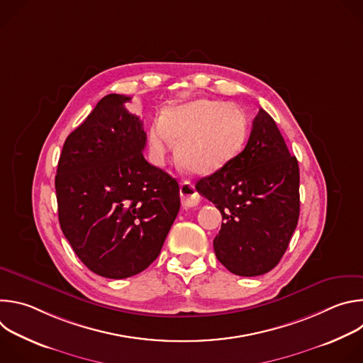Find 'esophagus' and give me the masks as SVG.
I'll return each instance as SVG.
<instances>
[{
    "label": "esophagus",
    "instance_id": "1",
    "mask_svg": "<svg viewBox=\"0 0 363 363\" xmlns=\"http://www.w3.org/2000/svg\"><path fill=\"white\" fill-rule=\"evenodd\" d=\"M179 192H181L182 205L185 206V208H194V206H196L201 201V196H199L195 185L191 181L181 182Z\"/></svg>",
    "mask_w": 363,
    "mask_h": 363
}]
</instances>
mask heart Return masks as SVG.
<instances>
[{
  "instance_id": "heart-1",
  "label": "heart",
  "mask_w": 363,
  "mask_h": 363,
  "mask_svg": "<svg viewBox=\"0 0 363 363\" xmlns=\"http://www.w3.org/2000/svg\"><path fill=\"white\" fill-rule=\"evenodd\" d=\"M248 123L241 109L218 100H194L165 111L146 129L149 157L164 165L174 142L178 162L189 172L210 174L241 152Z\"/></svg>"
}]
</instances>
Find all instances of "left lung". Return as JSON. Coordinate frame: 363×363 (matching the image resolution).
Masks as SVG:
<instances>
[{"label": "left lung", "instance_id": "obj_1", "mask_svg": "<svg viewBox=\"0 0 363 363\" xmlns=\"http://www.w3.org/2000/svg\"><path fill=\"white\" fill-rule=\"evenodd\" d=\"M298 164L263 109L252 121L242 152L196 191L216 203L224 223L214 238L218 262L231 273L254 277L281 260L300 213Z\"/></svg>", "mask_w": 363, "mask_h": 363}]
</instances>
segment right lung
Returning <instances> with one entry per match:
<instances>
[{
    "label": "right lung",
    "instance_id": "add662e5",
    "mask_svg": "<svg viewBox=\"0 0 363 363\" xmlns=\"http://www.w3.org/2000/svg\"><path fill=\"white\" fill-rule=\"evenodd\" d=\"M130 97L108 94L66 139L56 175L62 231L82 263L108 279L149 267L178 216L175 178L145 157Z\"/></svg>",
    "mask_w": 363,
    "mask_h": 363
}]
</instances>
